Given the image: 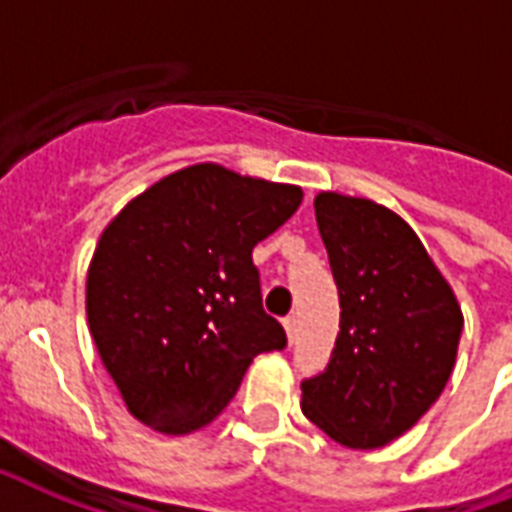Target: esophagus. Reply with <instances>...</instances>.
Instances as JSON below:
<instances>
[{"label": "esophagus", "instance_id": "obj_1", "mask_svg": "<svg viewBox=\"0 0 512 512\" xmlns=\"http://www.w3.org/2000/svg\"><path fill=\"white\" fill-rule=\"evenodd\" d=\"M283 328H285V336H288V344H293L296 331H299V320H296V315H288V318L283 320Z\"/></svg>", "mask_w": 512, "mask_h": 512}]
</instances>
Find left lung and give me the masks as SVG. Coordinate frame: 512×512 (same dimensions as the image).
<instances>
[{
    "label": "left lung",
    "instance_id": "obj_1",
    "mask_svg": "<svg viewBox=\"0 0 512 512\" xmlns=\"http://www.w3.org/2000/svg\"><path fill=\"white\" fill-rule=\"evenodd\" d=\"M315 219L339 288L331 363L301 382V411L347 449L417 425L457 363L465 315L417 232L366 197L318 192Z\"/></svg>",
    "mask_w": 512,
    "mask_h": 512
}]
</instances>
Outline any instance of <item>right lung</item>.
<instances>
[{
  "label": "right lung",
  "instance_id": "1",
  "mask_svg": "<svg viewBox=\"0 0 512 512\" xmlns=\"http://www.w3.org/2000/svg\"><path fill=\"white\" fill-rule=\"evenodd\" d=\"M301 197V186L197 162L154 181L106 224L87 267V326L141 425L202 430L259 352L283 350L251 253Z\"/></svg>",
  "mask_w": 512,
  "mask_h": 512
}]
</instances>
